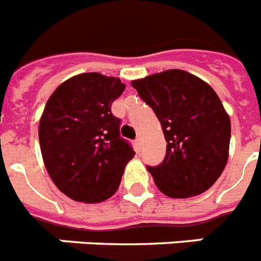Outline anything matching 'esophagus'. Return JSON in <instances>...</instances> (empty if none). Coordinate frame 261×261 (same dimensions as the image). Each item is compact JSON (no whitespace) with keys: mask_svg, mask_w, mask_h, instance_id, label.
<instances>
[{"mask_svg":"<svg viewBox=\"0 0 261 261\" xmlns=\"http://www.w3.org/2000/svg\"><path fill=\"white\" fill-rule=\"evenodd\" d=\"M135 144H136V148L140 150L141 148H143V139H141V137H137L135 141Z\"/></svg>","mask_w":261,"mask_h":261,"instance_id":"obj_1","label":"esophagus"}]
</instances>
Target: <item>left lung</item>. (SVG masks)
Returning a JSON list of instances; mask_svg holds the SVG:
<instances>
[{
	"label": "left lung",
	"instance_id": "left-lung-1",
	"mask_svg": "<svg viewBox=\"0 0 261 261\" xmlns=\"http://www.w3.org/2000/svg\"><path fill=\"white\" fill-rule=\"evenodd\" d=\"M156 113L167 140V153L148 167L164 195L185 199L210 189L228 160L231 121L212 88L191 73L171 69L132 81Z\"/></svg>",
	"mask_w": 261,
	"mask_h": 261
}]
</instances>
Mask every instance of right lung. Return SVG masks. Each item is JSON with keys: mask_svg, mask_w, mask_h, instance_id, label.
<instances>
[{"mask_svg": "<svg viewBox=\"0 0 261 261\" xmlns=\"http://www.w3.org/2000/svg\"><path fill=\"white\" fill-rule=\"evenodd\" d=\"M125 85L116 77L83 73L49 97L38 139L49 176L60 191L84 203H101L117 191L135 150L120 136L112 102Z\"/></svg>", "mask_w": 261, "mask_h": 261, "instance_id": "right-lung-1", "label": "right lung"}]
</instances>
